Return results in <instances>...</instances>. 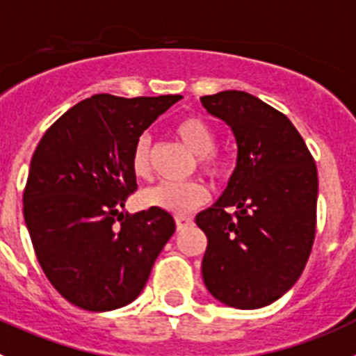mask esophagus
I'll return each instance as SVG.
<instances>
[{"label": "esophagus", "instance_id": "obj_1", "mask_svg": "<svg viewBox=\"0 0 356 356\" xmlns=\"http://www.w3.org/2000/svg\"><path fill=\"white\" fill-rule=\"evenodd\" d=\"M191 223H193V220H191V218H186V216H177V218H175V225H177V230L184 229V227L191 225Z\"/></svg>", "mask_w": 356, "mask_h": 356}]
</instances>
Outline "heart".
Wrapping results in <instances>:
<instances>
[{"label":"heart","mask_w":356,"mask_h":356,"mask_svg":"<svg viewBox=\"0 0 356 356\" xmlns=\"http://www.w3.org/2000/svg\"><path fill=\"white\" fill-rule=\"evenodd\" d=\"M175 134L184 145L190 147L198 154V165L209 177L220 179L227 172V161L222 154L214 150V131L200 117H184L174 127ZM131 168L138 179L150 175V147L149 140L143 136L136 142L131 156ZM207 198L206 186L198 181L186 182H161L143 193V204L150 207L172 213L175 216H184L202 206Z\"/></svg>","instance_id":"b5f03b06"}]
</instances>
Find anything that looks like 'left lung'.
<instances>
[{
  "mask_svg": "<svg viewBox=\"0 0 356 356\" xmlns=\"http://www.w3.org/2000/svg\"><path fill=\"white\" fill-rule=\"evenodd\" d=\"M200 101L232 129L238 145L225 191L195 218L207 236L202 278L218 302L261 309L286 294L309 261L316 163L289 118L255 95L225 90Z\"/></svg>",
  "mask_w": 356,
  "mask_h": 356,
  "instance_id": "obj_1",
  "label": "left lung"
}]
</instances>
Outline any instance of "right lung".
<instances>
[{"mask_svg": "<svg viewBox=\"0 0 356 356\" xmlns=\"http://www.w3.org/2000/svg\"><path fill=\"white\" fill-rule=\"evenodd\" d=\"M179 99L92 95L65 111L35 149L24 222L51 286L79 309L106 312L136 300L175 232L166 211L124 216L120 209L136 190L134 145Z\"/></svg>", "mask_w": 356, "mask_h": 356, "instance_id": "add662e5", "label": "right lung"}]
</instances>
